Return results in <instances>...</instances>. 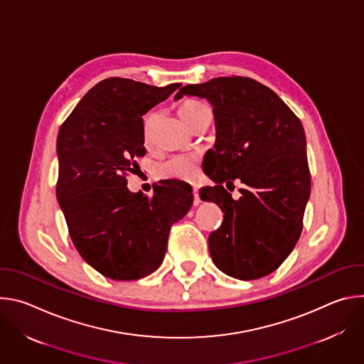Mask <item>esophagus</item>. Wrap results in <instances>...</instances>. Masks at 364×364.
<instances>
[{
	"instance_id": "obj_1",
	"label": "esophagus",
	"mask_w": 364,
	"mask_h": 364,
	"mask_svg": "<svg viewBox=\"0 0 364 364\" xmlns=\"http://www.w3.org/2000/svg\"><path fill=\"white\" fill-rule=\"evenodd\" d=\"M193 196H194V198H193V204H194V205H198V203H200V197H198V187H197V186H193Z\"/></svg>"
}]
</instances>
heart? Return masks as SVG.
<instances>
[{
  "mask_svg": "<svg viewBox=\"0 0 364 364\" xmlns=\"http://www.w3.org/2000/svg\"><path fill=\"white\" fill-rule=\"evenodd\" d=\"M207 111H209V108H207L204 103L197 100H186L178 108L180 117L188 125H191L194 119H197L201 114ZM152 124H154V114H149L144 121V135L146 139L149 138ZM197 164H198V159L196 155H176V157L167 160L160 166L159 174L160 177L168 178V180H190L194 177L197 171Z\"/></svg>",
  "mask_w": 364,
  "mask_h": 364,
  "instance_id": "b5f03b06",
  "label": "heart"
}]
</instances>
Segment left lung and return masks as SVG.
<instances>
[{"instance_id":"left-lung-1","label":"left lung","mask_w":364,"mask_h":364,"mask_svg":"<svg viewBox=\"0 0 364 364\" xmlns=\"http://www.w3.org/2000/svg\"><path fill=\"white\" fill-rule=\"evenodd\" d=\"M184 95L212 103L216 144L209 176L216 186L200 190L215 201L222 226L209 236L215 265L242 281L269 275L288 257L302 232L311 193L305 134L301 121L269 87L250 77H215L183 86ZM245 184L235 200L223 187Z\"/></svg>"}]
</instances>
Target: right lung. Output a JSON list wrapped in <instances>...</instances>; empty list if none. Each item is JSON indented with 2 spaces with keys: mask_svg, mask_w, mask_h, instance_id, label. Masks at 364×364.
Returning a JSON list of instances; mask_svg holds the SVG:
<instances>
[{
  "mask_svg": "<svg viewBox=\"0 0 364 364\" xmlns=\"http://www.w3.org/2000/svg\"><path fill=\"white\" fill-rule=\"evenodd\" d=\"M180 86L105 79L60 127L58 201L75 247L109 279L135 281L157 271L173 223L193 204L184 181L166 180L152 197L127 187V174L145 155L142 117Z\"/></svg>",
  "mask_w": 364,
  "mask_h": 364,
  "instance_id": "right-lung-1",
  "label": "right lung"
}]
</instances>
